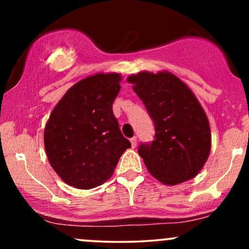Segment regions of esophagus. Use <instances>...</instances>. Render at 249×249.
<instances>
[{
    "label": "esophagus",
    "instance_id": "34e87169",
    "mask_svg": "<svg viewBox=\"0 0 249 249\" xmlns=\"http://www.w3.org/2000/svg\"><path fill=\"white\" fill-rule=\"evenodd\" d=\"M130 142H131V146H132L133 148L137 146V137H133V138H131Z\"/></svg>",
    "mask_w": 249,
    "mask_h": 249
}]
</instances>
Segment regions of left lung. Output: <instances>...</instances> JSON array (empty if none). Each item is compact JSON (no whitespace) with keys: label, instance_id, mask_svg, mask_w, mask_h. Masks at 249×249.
<instances>
[{"label":"left lung","instance_id":"obj_1","mask_svg":"<svg viewBox=\"0 0 249 249\" xmlns=\"http://www.w3.org/2000/svg\"><path fill=\"white\" fill-rule=\"evenodd\" d=\"M154 123V141L138 148L150 172L168 186L194 178L212 145L210 122L190 88L168 71L127 77Z\"/></svg>","mask_w":249,"mask_h":249}]
</instances>
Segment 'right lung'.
<instances>
[{
    "instance_id": "add662e5",
    "label": "right lung",
    "mask_w": 249,
    "mask_h": 249,
    "mask_svg": "<svg viewBox=\"0 0 249 249\" xmlns=\"http://www.w3.org/2000/svg\"><path fill=\"white\" fill-rule=\"evenodd\" d=\"M121 73H96L77 82L56 104L44 128L51 167L65 184L90 190L113 174L131 142L112 111Z\"/></svg>"
}]
</instances>
